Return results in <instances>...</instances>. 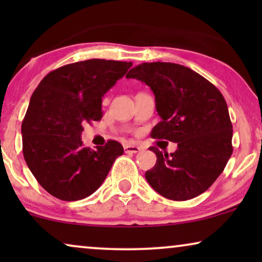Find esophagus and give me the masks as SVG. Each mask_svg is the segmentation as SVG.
I'll return each mask as SVG.
<instances>
[{"mask_svg":"<svg viewBox=\"0 0 262 262\" xmlns=\"http://www.w3.org/2000/svg\"><path fill=\"white\" fill-rule=\"evenodd\" d=\"M124 149H125V152H131V154L139 152V151H141V150H142L141 146L135 145V144H130V143H128V144L125 145V146H124Z\"/></svg>","mask_w":262,"mask_h":262,"instance_id":"34e87169","label":"esophagus"}]
</instances>
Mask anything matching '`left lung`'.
I'll return each instance as SVG.
<instances>
[{
  "mask_svg": "<svg viewBox=\"0 0 262 262\" xmlns=\"http://www.w3.org/2000/svg\"><path fill=\"white\" fill-rule=\"evenodd\" d=\"M126 77L144 82L155 94L161 121L150 136L178 143L170 156L150 148L157 161L146 170V181L170 200L202 194L232 154V125L222 93L202 75L175 63H142Z\"/></svg>",
  "mask_w": 262,
  "mask_h": 262,
  "instance_id": "1",
  "label": "left lung"
}]
</instances>
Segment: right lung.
I'll list each match as a JSON object with an SVG mask.
<instances>
[{
	"label": "right lung",
	"mask_w": 262,
	"mask_h": 262,
	"mask_svg": "<svg viewBox=\"0 0 262 262\" xmlns=\"http://www.w3.org/2000/svg\"><path fill=\"white\" fill-rule=\"evenodd\" d=\"M131 62L88 59L52 70L31 96L21 125L28 168L50 194L66 202L91 195L124 148L110 139L95 150L83 145L85 123L102 118V96Z\"/></svg>",
	"instance_id": "add662e5"
}]
</instances>
